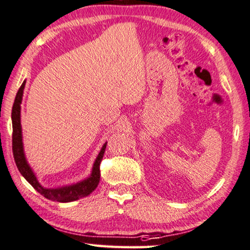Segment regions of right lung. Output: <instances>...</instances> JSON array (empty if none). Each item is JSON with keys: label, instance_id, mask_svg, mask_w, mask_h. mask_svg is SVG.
I'll use <instances>...</instances> for the list:
<instances>
[{"label": "right lung", "instance_id": "right-lung-1", "mask_svg": "<svg viewBox=\"0 0 250 250\" xmlns=\"http://www.w3.org/2000/svg\"><path fill=\"white\" fill-rule=\"evenodd\" d=\"M26 85V81H23L22 84L18 90L16 99H14V104L12 107V151L13 157L16 165L21 175L26 178L27 182L42 194V196L48 198L50 201L54 202H61V203H67V202L77 201L79 198L85 197L92 193L98 186L100 180V162L103 160L104 149H106V144L101 147L98 157H97L95 164H93L91 175L88 178L82 180L80 183L73 184V185H68L60 188H45L42 187L41 184L38 183L37 178H36L34 171L28 165L24 157L23 152V143H22V129H21V123H20V110H21V101H22L23 96V89Z\"/></svg>", "mask_w": 250, "mask_h": 250}]
</instances>
